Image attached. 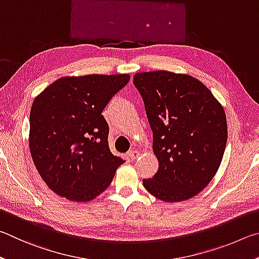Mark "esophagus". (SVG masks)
Wrapping results in <instances>:
<instances>
[{
  "label": "esophagus",
  "instance_id": "esophagus-1",
  "mask_svg": "<svg viewBox=\"0 0 259 259\" xmlns=\"http://www.w3.org/2000/svg\"><path fill=\"white\" fill-rule=\"evenodd\" d=\"M140 155H141V153H140V151L135 150V149H132V150L128 151V158L131 160H135Z\"/></svg>",
  "mask_w": 259,
  "mask_h": 259
}]
</instances>
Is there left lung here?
Instances as JSON below:
<instances>
[{
    "label": "left lung",
    "mask_w": 259,
    "mask_h": 259,
    "mask_svg": "<svg viewBox=\"0 0 259 259\" xmlns=\"http://www.w3.org/2000/svg\"><path fill=\"white\" fill-rule=\"evenodd\" d=\"M152 130L159 168L144 179L147 191L162 201L196 196L214 178L224 155L228 125L223 107L189 75L158 70L135 74Z\"/></svg>",
    "instance_id": "1"
}]
</instances>
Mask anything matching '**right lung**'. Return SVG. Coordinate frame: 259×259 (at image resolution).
I'll return each mask as SVG.
<instances>
[{
	"instance_id": "obj_1",
	"label": "right lung",
	"mask_w": 259,
	"mask_h": 259,
	"mask_svg": "<svg viewBox=\"0 0 259 259\" xmlns=\"http://www.w3.org/2000/svg\"><path fill=\"white\" fill-rule=\"evenodd\" d=\"M130 75L62 77L34 100L29 116V149L48 187L72 201L102 193L122 162L108 144L103 109Z\"/></svg>"
}]
</instances>
